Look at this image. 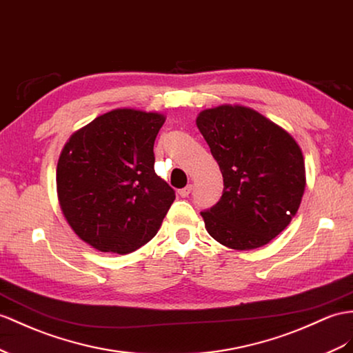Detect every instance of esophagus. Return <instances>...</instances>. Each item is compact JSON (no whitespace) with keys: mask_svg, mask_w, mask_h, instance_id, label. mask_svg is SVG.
Listing matches in <instances>:
<instances>
[{"mask_svg":"<svg viewBox=\"0 0 353 353\" xmlns=\"http://www.w3.org/2000/svg\"><path fill=\"white\" fill-rule=\"evenodd\" d=\"M191 191H192V185H188L182 189H179V195L182 198H186V196H189V194H191Z\"/></svg>","mask_w":353,"mask_h":353,"instance_id":"34e87169","label":"esophagus"}]
</instances>
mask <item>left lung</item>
Instances as JSON below:
<instances>
[{"mask_svg": "<svg viewBox=\"0 0 353 353\" xmlns=\"http://www.w3.org/2000/svg\"><path fill=\"white\" fill-rule=\"evenodd\" d=\"M196 126L223 177L221 200L201 212L207 232L236 250L267 245L300 207L305 188L300 146L279 125L243 105L207 108Z\"/></svg>", "mask_w": 353, "mask_h": 353, "instance_id": "1", "label": "left lung"}]
</instances>
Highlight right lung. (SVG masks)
<instances>
[{
    "instance_id": "add662e5",
    "label": "right lung",
    "mask_w": 353,
    "mask_h": 353,
    "mask_svg": "<svg viewBox=\"0 0 353 353\" xmlns=\"http://www.w3.org/2000/svg\"><path fill=\"white\" fill-rule=\"evenodd\" d=\"M159 113L116 108L76 131L61 152L57 186L70 227L99 252L131 254L161 227L176 194L155 173Z\"/></svg>"
}]
</instances>
